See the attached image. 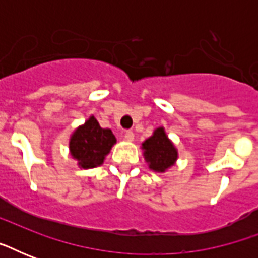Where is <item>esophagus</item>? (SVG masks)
Returning <instances> with one entry per match:
<instances>
[{
	"mask_svg": "<svg viewBox=\"0 0 258 258\" xmlns=\"http://www.w3.org/2000/svg\"><path fill=\"white\" fill-rule=\"evenodd\" d=\"M124 139L125 141L128 142H133L134 141V133L131 131V130H128V131H125L124 133Z\"/></svg>",
	"mask_w": 258,
	"mask_h": 258,
	"instance_id": "34e87169",
	"label": "esophagus"
}]
</instances>
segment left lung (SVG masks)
Returning a JSON list of instances; mask_svg holds the SVG:
<instances>
[{"mask_svg": "<svg viewBox=\"0 0 258 258\" xmlns=\"http://www.w3.org/2000/svg\"><path fill=\"white\" fill-rule=\"evenodd\" d=\"M142 149L145 150L143 155L146 162L154 171L165 172L175 165L178 159V151L166 135L163 127L155 130L153 135L142 143Z\"/></svg>", "mask_w": 258, "mask_h": 258, "instance_id": "1", "label": "left lung"}]
</instances>
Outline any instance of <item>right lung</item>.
<instances>
[{"mask_svg": "<svg viewBox=\"0 0 258 258\" xmlns=\"http://www.w3.org/2000/svg\"><path fill=\"white\" fill-rule=\"evenodd\" d=\"M116 143V138L109 128H101L95 116L75 130L70 139L71 155L82 169H93L104 162L107 154Z\"/></svg>", "mask_w": 258, "mask_h": 258, "instance_id": "obj_1", "label": "right lung"}]
</instances>
